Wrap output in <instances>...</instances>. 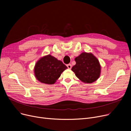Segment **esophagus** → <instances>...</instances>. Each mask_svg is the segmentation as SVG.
I'll use <instances>...</instances> for the list:
<instances>
[{"label":"esophagus","instance_id":"obj_1","mask_svg":"<svg viewBox=\"0 0 131 131\" xmlns=\"http://www.w3.org/2000/svg\"><path fill=\"white\" fill-rule=\"evenodd\" d=\"M67 67H68V69H71V68H72V65L70 64H67Z\"/></svg>","mask_w":131,"mask_h":131}]
</instances>
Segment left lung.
<instances>
[{
	"mask_svg": "<svg viewBox=\"0 0 131 131\" xmlns=\"http://www.w3.org/2000/svg\"><path fill=\"white\" fill-rule=\"evenodd\" d=\"M75 64L72 68L76 77L85 83H91L100 77L101 66L92 53L82 52L75 58Z\"/></svg>",
	"mask_w": 131,
	"mask_h": 131,
	"instance_id": "obj_1",
	"label": "left lung"
}]
</instances>
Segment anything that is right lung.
<instances>
[{
	"label": "right lung",
	"instance_id": "add662e5",
	"mask_svg": "<svg viewBox=\"0 0 131 131\" xmlns=\"http://www.w3.org/2000/svg\"><path fill=\"white\" fill-rule=\"evenodd\" d=\"M67 68L61 61L48 54L37 62L34 71L36 79L41 83L53 84Z\"/></svg>",
	"mask_w": 131,
	"mask_h": 131
}]
</instances>
